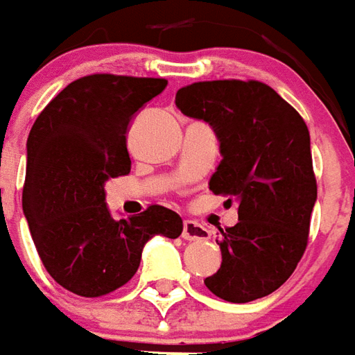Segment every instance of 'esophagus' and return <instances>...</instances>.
<instances>
[{
    "label": "esophagus",
    "instance_id": "esophagus-1",
    "mask_svg": "<svg viewBox=\"0 0 355 355\" xmlns=\"http://www.w3.org/2000/svg\"><path fill=\"white\" fill-rule=\"evenodd\" d=\"M182 237L185 241H205V239L210 237V231L206 230L202 223L195 222V220H185Z\"/></svg>",
    "mask_w": 355,
    "mask_h": 355
}]
</instances>
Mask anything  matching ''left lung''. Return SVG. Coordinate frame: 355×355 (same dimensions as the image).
Instances as JSON below:
<instances>
[{
  "instance_id": "8db88e82",
  "label": "left lung",
  "mask_w": 355,
  "mask_h": 355,
  "mask_svg": "<svg viewBox=\"0 0 355 355\" xmlns=\"http://www.w3.org/2000/svg\"><path fill=\"white\" fill-rule=\"evenodd\" d=\"M183 114L212 125L222 160L214 195L239 200V222L222 231V266L208 291L235 304L263 298L293 275L310 235L318 182L304 118L258 80H212L175 93Z\"/></svg>"
}]
</instances>
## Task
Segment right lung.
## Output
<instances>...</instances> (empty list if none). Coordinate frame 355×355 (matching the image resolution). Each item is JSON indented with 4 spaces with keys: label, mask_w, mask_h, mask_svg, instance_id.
Returning <instances> with one entry per match:
<instances>
[{
    "label": "right lung",
    "mask_w": 355,
    "mask_h": 355,
    "mask_svg": "<svg viewBox=\"0 0 355 355\" xmlns=\"http://www.w3.org/2000/svg\"><path fill=\"white\" fill-rule=\"evenodd\" d=\"M164 78L89 74L45 107L28 135L22 210L47 273L70 293L97 298L135 275L153 235L178 239L182 218L160 205L114 220L105 182L130 173L133 114L164 92Z\"/></svg>",
    "instance_id": "obj_1"
}]
</instances>
